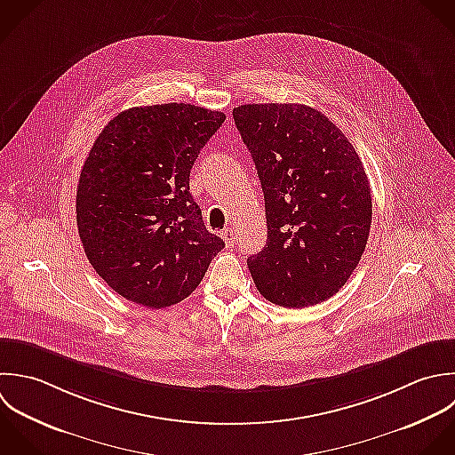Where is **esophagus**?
<instances>
[{"label":"esophagus","instance_id":"1","mask_svg":"<svg viewBox=\"0 0 455 455\" xmlns=\"http://www.w3.org/2000/svg\"><path fill=\"white\" fill-rule=\"evenodd\" d=\"M221 237H223L227 248H232V246H234V243H235V232H234V228L227 227V228L221 232Z\"/></svg>","mask_w":455,"mask_h":455}]
</instances>
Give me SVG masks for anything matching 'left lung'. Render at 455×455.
<instances>
[{"instance_id":"left-lung-1","label":"left lung","mask_w":455,"mask_h":455,"mask_svg":"<svg viewBox=\"0 0 455 455\" xmlns=\"http://www.w3.org/2000/svg\"><path fill=\"white\" fill-rule=\"evenodd\" d=\"M232 115L266 200L267 243L248 257L259 292L285 308L330 299L351 278L371 232L362 159L310 106L241 104Z\"/></svg>"}]
</instances>
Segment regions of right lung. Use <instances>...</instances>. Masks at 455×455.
<instances>
[{"instance_id": "obj_1", "label": "right lung", "mask_w": 455, "mask_h": 455, "mask_svg": "<svg viewBox=\"0 0 455 455\" xmlns=\"http://www.w3.org/2000/svg\"><path fill=\"white\" fill-rule=\"evenodd\" d=\"M225 113L184 102L131 108L97 136L79 175L76 221L97 275L122 298L186 299L225 243L189 193V172Z\"/></svg>"}]
</instances>
